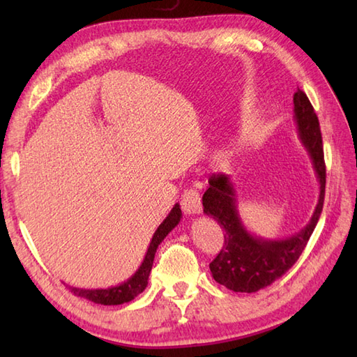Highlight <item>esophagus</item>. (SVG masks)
Instances as JSON below:
<instances>
[{
    "label": "esophagus",
    "instance_id": "esophagus-1",
    "mask_svg": "<svg viewBox=\"0 0 357 357\" xmlns=\"http://www.w3.org/2000/svg\"><path fill=\"white\" fill-rule=\"evenodd\" d=\"M181 207H183L185 215H198L202 210V204H201V196L198 190L195 188H188L181 196Z\"/></svg>",
    "mask_w": 357,
    "mask_h": 357
}]
</instances>
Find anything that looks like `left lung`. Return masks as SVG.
<instances>
[{"mask_svg": "<svg viewBox=\"0 0 357 357\" xmlns=\"http://www.w3.org/2000/svg\"><path fill=\"white\" fill-rule=\"evenodd\" d=\"M293 104L298 138L308 151L319 183V198L304 229L280 239L256 236L248 231L238 210L236 187L229 174L211 176L210 187L202 196L204 213L213 218L225 230V245L210 264L211 276L218 284L233 291L255 293L285 275L299 259L319 221L325 196V162L319 119L301 89L293 95Z\"/></svg>", "mask_w": 357, "mask_h": 357, "instance_id": "8db88e82", "label": "left lung"}]
</instances>
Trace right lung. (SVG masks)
<instances>
[{"label":"right lung","instance_id":"right-lung-1","mask_svg":"<svg viewBox=\"0 0 357 357\" xmlns=\"http://www.w3.org/2000/svg\"><path fill=\"white\" fill-rule=\"evenodd\" d=\"M181 218H183V211H181L179 204H174L173 208L170 210V213L167 215V218L161 224H159L156 231L153 233V238L150 241L147 253L144 256L139 268L136 270L127 280H124L123 284L109 287V288H92V290H90V288L69 287L70 291L75 296H79V298L89 299L95 302V304H101V305H121L124 304V302L133 301L136 296L146 290V287L149 284L150 271H151V267H153L156 250L167 234H169L174 227L181 222Z\"/></svg>","mask_w":357,"mask_h":357}]
</instances>
